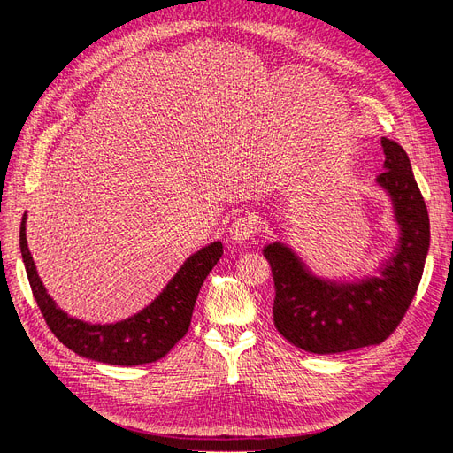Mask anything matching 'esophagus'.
Listing matches in <instances>:
<instances>
[{"mask_svg": "<svg viewBox=\"0 0 453 453\" xmlns=\"http://www.w3.org/2000/svg\"><path fill=\"white\" fill-rule=\"evenodd\" d=\"M230 238L236 243H243L257 234V219L251 213L240 215L234 223L230 225Z\"/></svg>", "mask_w": 453, "mask_h": 453, "instance_id": "1", "label": "esophagus"}]
</instances>
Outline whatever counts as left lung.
I'll use <instances>...</instances> for the list:
<instances>
[{
	"label": "left lung",
	"instance_id": "1",
	"mask_svg": "<svg viewBox=\"0 0 453 453\" xmlns=\"http://www.w3.org/2000/svg\"><path fill=\"white\" fill-rule=\"evenodd\" d=\"M383 173L378 183L395 203L403 236L399 251L381 270V278L359 283L323 281L283 243H270L265 257L273 273V325L293 346L331 355L376 346L401 325L416 296L429 251V213L404 149L381 140Z\"/></svg>",
	"mask_w": 453,
	"mask_h": 453
}]
</instances>
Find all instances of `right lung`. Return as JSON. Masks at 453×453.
<instances>
[{
  "label": "right lung",
  "instance_id": "obj_1",
  "mask_svg": "<svg viewBox=\"0 0 453 453\" xmlns=\"http://www.w3.org/2000/svg\"><path fill=\"white\" fill-rule=\"evenodd\" d=\"M20 253L35 303L65 348L98 363L134 366L162 359L190 326L200 287L223 255V243L213 242L187 258L153 303L132 318L113 325H90L64 313L47 295L26 243V215L20 223Z\"/></svg>",
  "mask_w": 453,
  "mask_h": 453
}]
</instances>
